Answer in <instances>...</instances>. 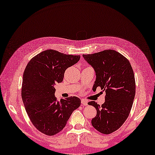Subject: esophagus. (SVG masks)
<instances>
[{
	"mask_svg": "<svg viewBox=\"0 0 155 155\" xmlns=\"http://www.w3.org/2000/svg\"><path fill=\"white\" fill-rule=\"evenodd\" d=\"M81 104H82V105H84V106H87L88 101L86 99H84V98H82V99H81Z\"/></svg>",
	"mask_w": 155,
	"mask_h": 155,
	"instance_id": "esophagus-1",
	"label": "esophagus"
}]
</instances>
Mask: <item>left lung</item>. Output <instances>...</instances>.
Segmentation results:
<instances>
[{"label":"left lung","mask_w":155,"mask_h":155,"mask_svg":"<svg viewBox=\"0 0 155 155\" xmlns=\"http://www.w3.org/2000/svg\"><path fill=\"white\" fill-rule=\"evenodd\" d=\"M83 56L96 72L93 90L99 87L106 93L101 106L94 101L88 103L97 110L92 125L98 132L110 134L123 124L132 108L136 89L133 68L126 57L114 50Z\"/></svg>","instance_id":"1"}]
</instances>
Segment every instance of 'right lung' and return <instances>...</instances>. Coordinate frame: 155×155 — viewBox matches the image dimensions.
I'll return each instance as SVG.
<instances>
[{"mask_svg": "<svg viewBox=\"0 0 155 155\" xmlns=\"http://www.w3.org/2000/svg\"><path fill=\"white\" fill-rule=\"evenodd\" d=\"M80 60L79 55L46 50L28 62L23 73L21 96L32 124L46 135L53 136L63 129L68 118L81 105L77 97L58 101L54 85L63 81L67 68Z\"/></svg>", "mask_w": 155, "mask_h": 155, "instance_id": "1", "label": "right lung"}]
</instances>
